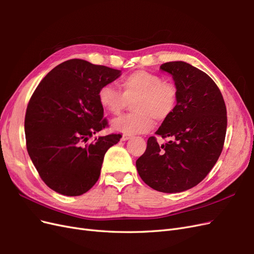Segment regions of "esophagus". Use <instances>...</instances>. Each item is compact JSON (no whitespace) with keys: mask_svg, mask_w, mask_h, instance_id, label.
<instances>
[{"mask_svg":"<svg viewBox=\"0 0 254 254\" xmlns=\"http://www.w3.org/2000/svg\"><path fill=\"white\" fill-rule=\"evenodd\" d=\"M130 137H131V136L128 135V134H123L122 137H121V140H122V141H127V140L130 139Z\"/></svg>","mask_w":254,"mask_h":254,"instance_id":"34e87169","label":"esophagus"}]
</instances>
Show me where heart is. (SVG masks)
Returning a JSON list of instances; mask_svg holds the SVG:
<instances>
[{
    "instance_id": "1",
    "label": "heart",
    "mask_w": 254,
    "mask_h": 254,
    "mask_svg": "<svg viewBox=\"0 0 254 254\" xmlns=\"http://www.w3.org/2000/svg\"><path fill=\"white\" fill-rule=\"evenodd\" d=\"M122 92L112 84H104L97 98L102 108L112 115H119L128 101L132 102L133 113L112 122V128L125 134L146 133L157 121L171 117L178 103V90L172 82L163 81L161 76L144 70L135 71L120 80Z\"/></svg>"
}]
</instances>
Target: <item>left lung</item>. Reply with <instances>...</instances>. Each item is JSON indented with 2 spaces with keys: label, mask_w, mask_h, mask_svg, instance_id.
<instances>
[{
  "label": "left lung",
  "mask_w": 254,
  "mask_h": 254,
  "mask_svg": "<svg viewBox=\"0 0 254 254\" xmlns=\"http://www.w3.org/2000/svg\"><path fill=\"white\" fill-rule=\"evenodd\" d=\"M173 76L178 103L156 134L170 137L159 145L147 140L135 165L142 180L162 193H180L196 187L217 162L227 130L224 97L209 75L184 61L163 64Z\"/></svg>",
  "instance_id": "8db88e82"
}]
</instances>
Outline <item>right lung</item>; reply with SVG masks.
I'll use <instances>...</instances> for the list:
<instances>
[{
    "instance_id": "add662e5",
    "label": "right lung",
    "mask_w": 254,
    "mask_h": 254,
    "mask_svg": "<svg viewBox=\"0 0 254 254\" xmlns=\"http://www.w3.org/2000/svg\"><path fill=\"white\" fill-rule=\"evenodd\" d=\"M120 70L81 59L60 64L38 84L27 105L26 148L47 186L64 196L82 195L99 178L106 151L121 134L91 136L108 125L98 90Z\"/></svg>"
}]
</instances>
